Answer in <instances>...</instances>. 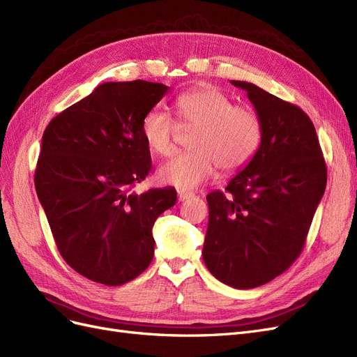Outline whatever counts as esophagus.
Here are the masks:
<instances>
[{
    "label": "esophagus",
    "mask_w": 357,
    "mask_h": 357,
    "mask_svg": "<svg viewBox=\"0 0 357 357\" xmlns=\"http://www.w3.org/2000/svg\"><path fill=\"white\" fill-rule=\"evenodd\" d=\"M192 192H185V191H178V200L179 202H185V200H188V199H191L192 197Z\"/></svg>",
    "instance_id": "obj_1"
}]
</instances>
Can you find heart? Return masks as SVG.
I'll return each instance as SVG.
<instances>
[{
    "label": "heart",
    "instance_id": "b5f03b06",
    "mask_svg": "<svg viewBox=\"0 0 357 357\" xmlns=\"http://www.w3.org/2000/svg\"><path fill=\"white\" fill-rule=\"evenodd\" d=\"M179 124L197 128L191 136L194 151L172 157L157 172V179L178 190H194L208 182L216 167L237 172L248 166L259 151L264 136L258 114L233 100L211 84L183 91L176 98ZM178 123L169 112L154 108L141 123L144 141L153 153L169 155L175 148Z\"/></svg>",
    "mask_w": 357,
    "mask_h": 357
}]
</instances>
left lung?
Wrapping results in <instances>:
<instances>
[{
    "label": "left lung",
    "mask_w": 357,
    "mask_h": 357,
    "mask_svg": "<svg viewBox=\"0 0 357 357\" xmlns=\"http://www.w3.org/2000/svg\"><path fill=\"white\" fill-rule=\"evenodd\" d=\"M262 121L254 160L228 182L227 194H208L209 224L203 261L236 289L268 283L300 257L326 188V165L314 124L294 103L246 82Z\"/></svg>",
    "instance_id": "1"
}]
</instances>
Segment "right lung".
Masks as SVG:
<instances>
[{"instance_id": "obj_1", "label": "right lung", "mask_w": 357, "mask_h": 357, "mask_svg": "<svg viewBox=\"0 0 357 357\" xmlns=\"http://www.w3.org/2000/svg\"><path fill=\"white\" fill-rule=\"evenodd\" d=\"M169 90L144 79L99 84L43 133L36 190L56 246L84 278L120 286L154 257L153 227L176 203L175 188H132L151 170L145 114Z\"/></svg>"}]
</instances>
